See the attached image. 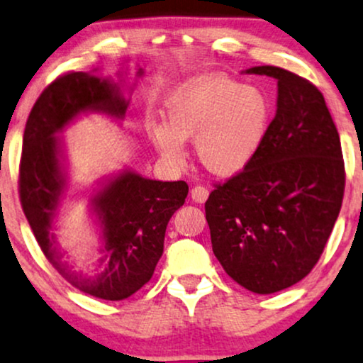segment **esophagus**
Returning <instances> with one entry per match:
<instances>
[{"mask_svg":"<svg viewBox=\"0 0 363 363\" xmlns=\"http://www.w3.org/2000/svg\"><path fill=\"white\" fill-rule=\"evenodd\" d=\"M190 195H191V200H194V202L203 203L205 200L208 199V189H207V186H203V185H196V186H194V189H191Z\"/></svg>","mask_w":363,"mask_h":363,"instance_id":"34e87169","label":"esophagus"}]
</instances>
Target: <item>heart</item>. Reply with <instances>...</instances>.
Wrapping results in <instances>:
<instances>
[{"label":"heart","mask_w":363,"mask_h":363,"mask_svg":"<svg viewBox=\"0 0 363 363\" xmlns=\"http://www.w3.org/2000/svg\"><path fill=\"white\" fill-rule=\"evenodd\" d=\"M164 123L147 128L155 150L172 163L185 160V141H195L210 173L232 177L256 156L269 123V102L252 86L207 75L178 87L164 101Z\"/></svg>","instance_id":"1"}]
</instances>
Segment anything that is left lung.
Segmentation results:
<instances>
[{
    "instance_id": "1",
    "label": "left lung",
    "mask_w": 363,
    "mask_h": 363,
    "mask_svg": "<svg viewBox=\"0 0 363 363\" xmlns=\"http://www.w3.org/2000/svg\"><path fill=\"white\" fill-rule=\"evenodd\" d=\"M277 109L256 156L205 202L212 249L235 283L257 294L296 284L316 266L342 208L345 164L325 97L310 80L261 65Z\"/></svg>"
}]
</instances>
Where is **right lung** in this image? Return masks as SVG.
<instances>
[{"mask_svg": "<svg viewBox=\"0 0 363 363\" xmlns=\"http://www.w3.org/2000/svg\"><path fill=\"white\" fill-rule=\"evenodd\" d=\"M126 109L119 86L109 80L87 72L57 77L40 94L26 121L18 180L21 208L45 257L75 288L107 301L126 299L151 279L169 218L189 195L185 182L147 180L126 169L91 200L104 239L102 269L82 276L62 261L52 234L67 182L57 133L86 111L123 119Z\"/></svg>", "mask_w": 363, "mask_h": 363, "instance_id": "add662e5", "label": "right lung"}]
</instances>
